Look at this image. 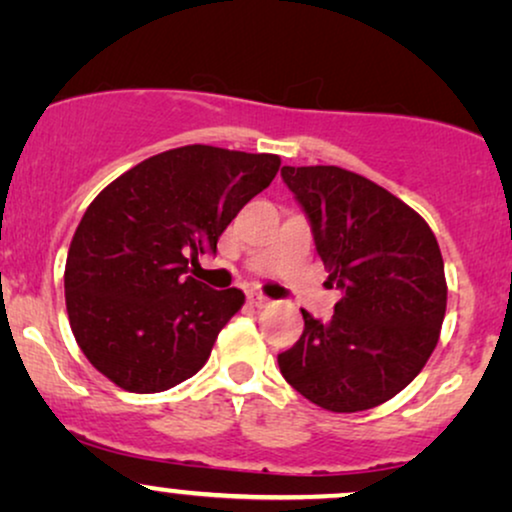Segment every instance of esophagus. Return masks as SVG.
Returning a JSON list of instances; mask_svg holds the SVG:
<instances>
[{
	"label": "esophagus",
	"instance_id": "34e87169",
	"mask_svg": "<svg viewBox=\"0 0 512 512\" xmlns=\"http://www.w3.org/2000/svg\"><path fill=\"white\" fill-rule=\"evenodd\" d=\"M248 304H250V307L262 309V307H267V304H269V297H264L262 293H248Z\"/></svg>",
	"mask_w": 512,
	"mask_h": 512
}]
</instances>
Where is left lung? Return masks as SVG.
<instances>
[{
	"label": "left lung",
	"mask_w": 512,
	"mask_h": 512,
	"mask_svg": "<svg viewBox=\"0 0 512 512\" xmlns=\"http://www.w3.org/2000/svg\"><path fill=\"white\" fill-rule=\"evenodd\" d=\"M281 177L312 224L328 283L342 297L326 323L302 309L304 331L278 354V368L326 411L385 404L437 347L446 312L437 238L404 200L357 172L286 165Z\"/></svg>",
	"instance_id": "8db88e82"
}]
</instances>
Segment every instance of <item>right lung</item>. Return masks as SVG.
<instances>
[{
	"label": "right lung",
	"instance_id": "obj_1",
	"mask_svg": "<svg viewBox=\"0 0 512 512\" xmlns=\"http://www.w3.org/2000/svg\"><path fill=\"white\" fill-rule=\"evenodd\" d=\"M281 158L217 146L158 153L92 200L70 241L66 309L77 345L122 390L153 394L196 375L243 307L238 288L186 276Z\"/></svg>",
	"mask_w": 512,
	"mask_h": 512
}]
</instances>
